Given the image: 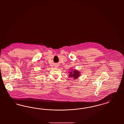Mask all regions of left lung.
I'll return each instance as SVG.
<instances>
[{
    "label": "left lung",
    "mask_w": 124,
    "mask_h": 124,
    "mask_svg": "<svg viewBox=\"0 0 124 124\" xmlns=\"http://www.w3.org/2000/svg\"><path fill=\"white\" fill-rule=\"evenodd\" d=\"M79 72L78 70H74L73 71H70L69 76L73 78L74 79H76L79 76Z\"/></svg>",
    "instance_id": "obj_1"
}]
</instances>
